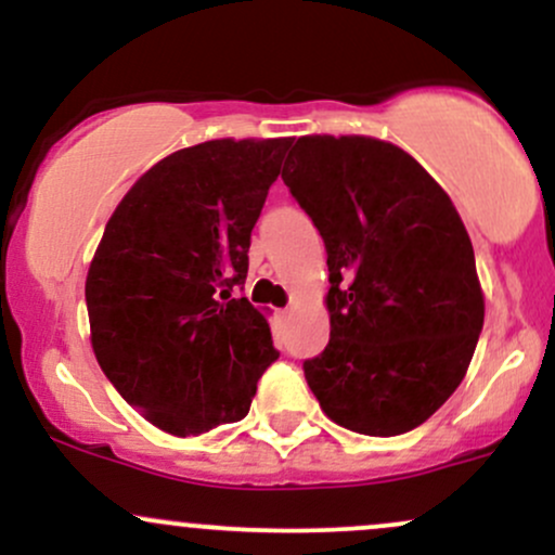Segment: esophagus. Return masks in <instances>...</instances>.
<instances>
[{
	"mask_svg": "<svg viewBox=\"0 0 555 555\" xmlns=\"http://www.w3.org/2000/svg\"><path fill=\"white\" fill-rule=\"evenodd\" d=\"M292 313V310H282V315H284V319H287V315Z\"/></svg>",
	"mask_w": 555,
	"mask_h": 555,
	"instance_id": "obj_1",
	"label": "esophagus"
}]
</instances>
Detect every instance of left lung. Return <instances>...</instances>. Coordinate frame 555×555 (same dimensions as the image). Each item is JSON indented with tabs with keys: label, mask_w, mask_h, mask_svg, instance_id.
I'll return each mask as SVG.
<instances>
[{
	"label": "left lung",
	"mask_w": 555,
	"mask_h": 555,
	"mask_svg": "<svg viewBox=\"0 0 555 555\" xmlns=\"http://www.w3.org/2000/svg\"><path fill=\"white\" fill-rule=\"evenodd\" d=\"M282 179L324 236L332 284L308 387L358 435L416 429L464 382L485 324L453 199L405 150L361 133L300 137Z\"/></svg>",
	"instance_id": "obj_1"
}]
</instances>
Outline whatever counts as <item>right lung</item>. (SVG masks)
<instances>
[{
	"label": "right lung",
	"instance_id": "1",
	"mask_svg": "<svg viewBox=\"0 0 555 555\" xmlns=\"http://www.w3.org/2000/svg\"><path fill=\"white\" fill-rule=\"evenodd\" d=\"M292 139H210L157 160L109 216L87 273L91 350L120 398L173 437L247 416L279 358L231 287Z\"/></svg>",
	"mask_w": 555,
	"mask_h": 555
}]
</instances>
